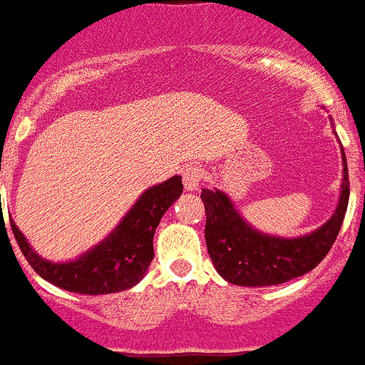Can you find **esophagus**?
<instances>
[{"instance_id": "esophagus-1", "label": "esophagus", "mask_w": 365, "mask_h": 365, "mask_svg": "<svg viewBox=\"0 0 365 365\" xmlns=\"http://www.w3.org/2000/svg\"><path fill=\"white\" fill-rule=\"evenodd\" d=\"M202 175H205V170L197 165H188L182 170V182H185L186 190H197L199 185L202 182Z\"/></svg>"}]
</instances>
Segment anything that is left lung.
<instances>
[{
    "mask_svg": "<svg viewBox=\"0 0 365 365\" xmlns=\"http://www.w3.org/2000/svg\"><path fill=\"white\" fill-rule=\"evenodd\" d=\"M200 197L206 210V248L220 277L237 286L284 284L319 266L342 228L349 202L346 157L342 192L335 213L317 232L299 239H280L255 232L219 190H202Z\"/></svg>",
    "mask_w": 365,
    "mask_h": 365,
    "instance_id": "obj_1",
    "label": "left lung"
}]
</instances>
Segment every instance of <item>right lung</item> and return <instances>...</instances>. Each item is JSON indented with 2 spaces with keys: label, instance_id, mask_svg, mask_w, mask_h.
<instances>
[{
  "label": "right lung",
  "instance_id": "right-lung-1",
  "mask_svg": "<svg viewBox=\"0 0 365 365\" xmlns=\"http://www.w3.org/2000/svg\"><path fill=\"white\" fill-rule=\"evenodd\" d=\"M182 193L180 177L146 190L121 224L96 248L73 262H50L41 259L10 220L19 250L39 277L66 292L81 295H105L135 286L145 277L153 259V233L160 217Z\"/></svg>",
  "mask_w": 365,
  "mask_h": 365
}]
</instances>
